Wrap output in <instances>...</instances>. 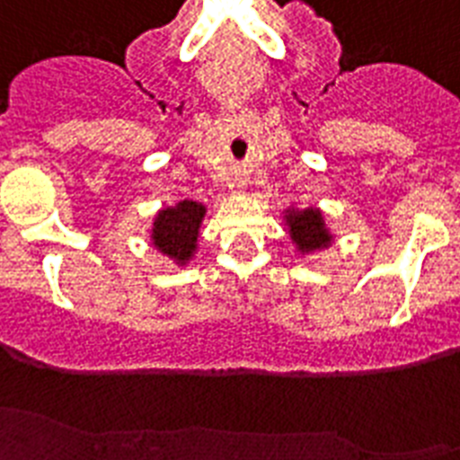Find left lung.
<instances>
[{
    "label": "left lung",
    "mask_w": 460,
    "mask_h": 460,
    "mask_svg": "<svg viewBox=\"0 0 460 460\" xmlns=\"http://www.w3.org/2000/svg\"><path fill=\"white\" fill-rule=\"evenodd\" d=\"M290 226V238L295 241V245L302 250V252H312V250L326 248L331 243V234H328L326 224H323V217L321 212L309 208V210L302 212H288L286 217Z\"/></svg>",
    "instance_id": "8db88e82"
}]
</instances>
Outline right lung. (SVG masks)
Listing matches in <instances>:
<instances>
[{"instance_id": "add662e5", "label": "right lung", "mask_w": 460, "mask_h": 460, "mask_svg": "<svg viewBox=\"0 0 460 460\" xmlns=\"http://www.w3.org/2000/svg\"><path fill=\"white\" fill-rule=\"evenodd\" d=\"M205 217V208L196 200H181L174 208L158 212L153 222V245L163 255L186 264L193 257L198 241V229Z\"/></svg>"}]
</instances>
